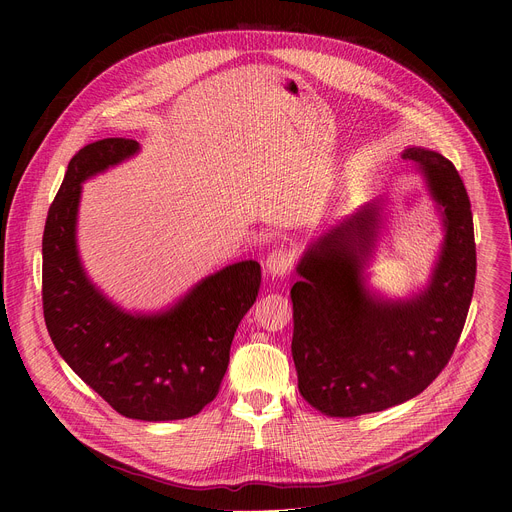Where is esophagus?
Returning <instances> with one entry per match:
<instances>
[{"label": "esophagus", "mask_w": 512, "mask_h": 512, "mask_svg": "<svg viewBox=\"0 0 512 512\" xmlns=\"http://www.w3.org/2000/svg\"><path fill=\"white\" fill-rule=\"evenodd\" d=\"M291 265H294V255H291L287 249L279 247L273 253H269L267 261H265V269L273 279H279L283 275L289 273Z\"/></svg>", "instance_id": "obj_1"}]
</instances>
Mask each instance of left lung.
Listing matches in <instances>:
<instances>
[{"label": "left lung", "instance_id": "1", "mask_svg": "<svg viewBox=\"0 0 512 512\" xmlns=\"http://www.w3.org/2000/svg\"><path fill=\"white\" fill-rule=\"evenodd\" d=\"M423 174L444 241L423 287L409 298L364 285L383 225L377 198L314 239L291 287V356L302 397L328 417L401 405L442 373L462 334L476 279L470 200L454 164L419 145L401 154Z\"/></svg>", "mask_w": 512, "mask_h": 512}]
</instances>
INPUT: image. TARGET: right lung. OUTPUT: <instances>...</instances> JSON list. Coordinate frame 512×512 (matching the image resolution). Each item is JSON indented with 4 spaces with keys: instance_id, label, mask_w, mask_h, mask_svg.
<instances>
[{
    "instance_id": "right-lung-1",
    "label": "right lung",
    "mask_w": 512,
    "mask_h": 512,
    "mask_svg": "<svg viewBox=\"0 0 512 512\" xmlns=\"http://www.w3.org/2000/svg\"><path fill=\"white\" fill-rule=\"evenodd\" d=\"M139 150L133 139L107 137L70 160L42 237L44 320L64 362L117 413L174 421L216 397L239 322L257 300L261 267L253 259L227 265L158 312H127L107 298L79 253L83 184Z\"/></svg>"
}]
</instances>
